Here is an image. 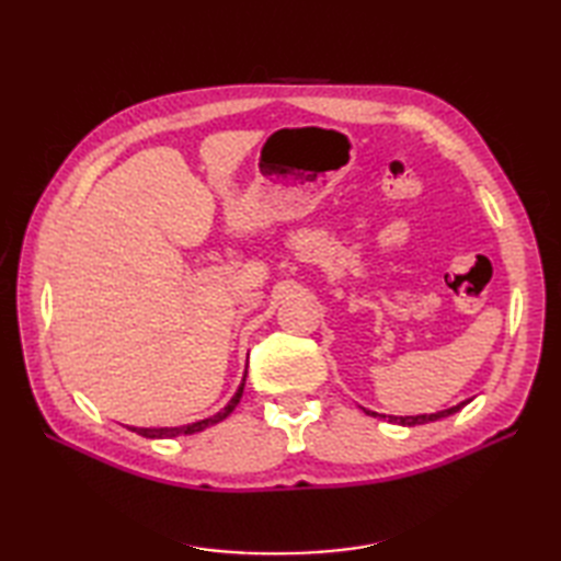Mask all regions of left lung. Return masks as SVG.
Returning <instances> with one entry per match:
<instances>
[{"mask_svg":"<svg viewBox=\"0 0 561 561\" xmlns=\"http://www.w3.org/2000/svg\"><path fill=\"white\" fill-rule=\"evenodd\" d=\"M468 402H470V400H465V402L456 404V408H450V410H440V412H436V414H416V416H388V414H378V412H368V410H366V414L378 416V420H388V422H392V424H402V426H416V424L436 422V420H440V416H448V414H453V412H458V410H460V408H465V404H468Z\"/></svg>","mask_w":561,"mask_h":561,"instance_id":"1","label":"left lung"}]
</instances>
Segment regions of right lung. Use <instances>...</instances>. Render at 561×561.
<instances>
[{"mask_svg":"<svg viewBox=\"0 0 561 561\" xmlns=\"http://www.w3.org/2000/svg\"><path fill=\"white\" fill-rule=\"evenodd\" d=\"M243 386H245V378H243L241 388L236 390V396L231 398V402L226 404V408H224L221 412H217L214 416H209V420H202V422L187 424V426H161V428H135V426H133V432H137L139 436H145V438H173V436H185V434L202 432V428H207V426H211V424H217V422L226 420V416H229V414L233 412V408L238 404V400H241V396H243Z\"/></svg>","mask_w":561,"mask_h":561,"instance_id":"1","label":"right lung"}]
</instances>
